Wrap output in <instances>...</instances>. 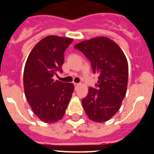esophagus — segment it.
<instances>
[{
    "instance_id": "1",
    "label": "esophagus",
    "mask_w": 154,
    "mask_h": 154,
    "mask_svg": "<svg viewBox=\"0 0 154 154\" xmlns=\"http://www.w3.org/2000/svg\"><path fill=\"white\" fill-rule=\"evenodd\" d=\"M74 85H75V89H77V88L79 86V83H74Z\"/></svg>"
}]
</instances>
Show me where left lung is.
I'll return each instance as SVG.
<instances>
[{"label": "left lung", "mask_w": 154, "mask_h": 154, "mask_svg": "<svg viewBox=\"0 0 154 154\" xmlns=\"http://www.w3.org/2000/svg\"><path fill=\"white\" fill-rule=\"evenodd\" d=\"M76 49L90 61L93 73L99 75L97 89L89 88L82 103L89 119L96 123L108 121L119 111L126 93L128 62L116 42L106 37L83 41Z\"/></svg>", "instance_id": "left-lung-1"}]
</instances>
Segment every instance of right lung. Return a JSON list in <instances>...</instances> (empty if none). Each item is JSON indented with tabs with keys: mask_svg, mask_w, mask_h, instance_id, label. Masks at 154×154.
Here are the masks:
<instances>
[{
	"mask_svg": "<svg viewBox=\"0 0 154 154\" xmlns=\"http://www.w3.org/2000/svg\"><path fill=\"white\" fill-rule=\"evenodd\" d=\"M72 41L55 35L45 37L33 48L25 63L24 94L34 113L44 123L60 120L72 98L74 85L55 81L53 76L62 72L64 51Z\"/></svg>",
	"mask_w": 154,
	"mask_h": 154,
	"instance_id": "obj_1",
	"label": "right lung"
}]
</instances>
